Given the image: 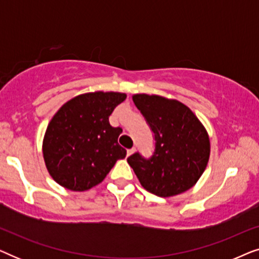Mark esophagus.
Here are the masks:
<instances>
[{
	"instance_id": "esophagus-1",
	"label": "esophagus",
	"mask_w": 259,
	"mask_h": 259,
	"mask_svg": "<svg viewBox=\"0 0 259 259\" xmlns=\"http://www.w3.org/2000/svg\"><path fill=\"white\" fill-rule=\"evenodd\" d=\"M134 152H136V148H131V150H127V157L132 155Z\"/></svg>"
}]
</instances>
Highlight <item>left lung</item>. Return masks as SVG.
Returning a JSON list of instances; mask_svg holds the SVG:
<instances>
[{
    "label": "left lung",
    "mask_w": 259,
    "mask_h": 259,
    "mask_svg": "<svg viewBox=\"0 0 259 259\" xmlns=\"http://www.w3.org/2000/svg\"><path fill=\"white\" fill-rule=\"evenodd\" d=\"M133 101L154 133L150 159L139 153L127 158L141 186L155 196L180 194L197 184L210 158V138L197 115L175 99L134 94Z\"/></svg>",
    "instance_id": "8db88e82"
}]
</instances>
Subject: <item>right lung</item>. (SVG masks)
I'll list each match as a JSON object with an SVG mask.
<instances>
[{
  "instance_id": "obj_1",
  "label": "right lung",
  "mask_w": 259,
  "mask_h": 259,
  "mask_svg": "<svg viewBox=\"0 0 259 259\" xmlns=\"http://www.w3.org/2000/svg\"><path fill=\"white\" fill-rule=\"evenodd\" d=\"M126 98L120 92H90L70 99L55 113L46 130L42 154L59 185L79 192L90 190L126 157L118 144L122 130L108 120Z\"/></svg>"
}]
</instances>
